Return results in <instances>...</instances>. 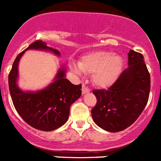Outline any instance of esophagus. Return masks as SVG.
I'll return each mask as SVG.
<instances>
[{"label": "esophagus", "instance_id": "obj_1", "mask_svg": "<svg viewBox=\"0 0 161 161\" xmlns=\"http://www.w3.org/2000/svg\"><path fill=\"white\" fill-rule=\"evenodd\" d=\"M90 92V89H89L88 87L85 85V84H82V93L85 94V93H87V92Z\"/></svg>", "mask_w": 161, "mask_h": 161}]
</instances>
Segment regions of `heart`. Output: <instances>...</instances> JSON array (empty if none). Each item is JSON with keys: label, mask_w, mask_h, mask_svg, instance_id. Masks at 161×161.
Segmentation results:
<instances>
[{"label": "heart", "mask_w": 161, "mask_h": 161, "mask_svg": "<svg viewBox=\"0 0 161 161\" xmlns=\"http://www.w3.org/2000/svg\"><path fill=\"white\" fill-rule=\"evenodd\" d=\"M83 73L92 74V81L100 87L112 85L121 72L123 60L121 57L108 52H95L85 55L78 64ZM76 71L79 72L77 68Z\"/></svg>", "instance_id": "b5f03b06"}]
</instances>
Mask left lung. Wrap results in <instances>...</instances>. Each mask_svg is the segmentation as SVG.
I'll list each match as a JSON object with an SVG mask.
<instances>
[{
	"instance_id": "left-lung-1",
	"label": "left lung",
	"mask_w": 161,
	"mask_h": 161,
	"mask_svg": "<svg viewBox=\"0 0 161 161\" xmlns=\"http://www.w3.org/2000/svg\"><path fill=\"white\" fill-rule=\"evenodd\" d=\"M129 67L120 74L108 89L93 90L96 105L92 116L98 127L118 132L131 126L147 104L150 92V75L139 52L128 53Z\"/></svg>"
}]
</instances>
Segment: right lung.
<instances>
[{"instance_id":"right-lung-1","label":"right lung","mask_w":161,"mask_h":161,"mask_svg":"<svg viewBox=\"0 0 161 161\" xmlns=\"http://www.w3.org/2000/svg\"><path fill=\"white\" fill-rule=\"evenodd\" d=\"M28 49H42L60 52L46 45L41 40L30 44ZM20 52L14 61L8 74V86L12 103L20 117L33 128L51 131L63 126L68 120L70 106L81 95V84L74 85L65 78V70L59 69L55 80L48 87L37 92H23L16 84L18 63L25 51Z\"/></svg>"}]
</instances>
